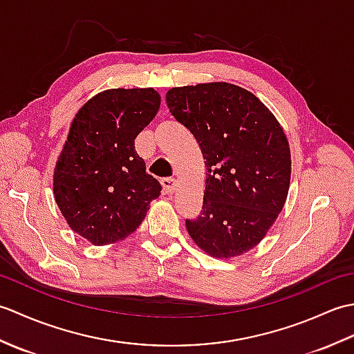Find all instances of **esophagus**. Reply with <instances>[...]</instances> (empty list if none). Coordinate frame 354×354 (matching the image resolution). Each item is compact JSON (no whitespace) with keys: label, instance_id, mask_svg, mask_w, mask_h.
<instances>
[{"label":"esophagus","instance_id":"34e87169","mask_svg":"<svg viewBox=\"0 0 354 354\" xmlns=\"http://www.w3.org/2000/svg\"><path fill=\"white\" fill-rule=\"evenodd\" d=\"M161 184H162L164 192L167 194H171L176 189V179L175 178H162Z\"/></svg>","mask_w":354,"mask_h":354}]
</instances>
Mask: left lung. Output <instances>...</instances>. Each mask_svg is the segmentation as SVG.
<instances>
[{
    "mask_svg": "<svg viewBox=\"0 0 354 354\" xmlns=\"http://www.w3.org/2000/svg\"><path fill=\"white\" fill-rule=\"evenodd\" d=\"M165 100L205 160L202 212L185 221L190 237L216 259L252 250L288 198L290 149L283 127L252 93L227 82L171 88Z\"/></svg>",
    "mask_w": 354,
    "mask_h": 354,
    "instance_id": "obj_1",
    "label": "left lung"
}]
</instances>
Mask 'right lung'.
<instances>
[{"instance_id": "obj_1", "label": "right lung", "mask_w": 354, "mask_h": 354, "mask_svg": "<svg viewBox=\"0 0 354 354\" xmlns=\"http://www.w3.org/2000/svg\"><path fill=\"white\" fill-rule=\"evenodd\" d=\"M160 103L153 88L108 89L89 99L73 120L53 192L70 228L93 245L132 234L161 194V184L135 150V138Z\"/></svg>"}]
</instances>
